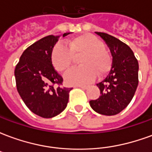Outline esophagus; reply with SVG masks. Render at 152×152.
<instances>
[{"label":"esophagus","instance_id":"34e87169","mask_svg":"<svg viewBox=\"0 0 152 152\" xmlns=\"http://www.w3.org/2000/svg\"><path fill=\"white\" fill-rule=\"evenodd\" d=\"M77 87H79V88H81V89H87L89 86H77Z\"/></svg>","mask_w":152,"mask_h":152}]
</instances>
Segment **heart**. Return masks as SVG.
<instances>
[{
    "instance_id": "1",
    "label": "heart",
    "mask_w": 152,
    "mask_h": 152,
    "mask_svg": "<svg viewBox=\"0 0 152 152\" xmlns=\"http://www.w3.org/2000/svg\"><path fill=\"white\" fill-rule=\"evenodd\" d=\"M104 45L99 38L89 33L80 35L67 42L57 44L51 53L54 68L59 72H65L72 66L73 55L82 56L80 63L82 66L67 72L64 79L68 85L81 86L91 82L97 75L107 72L111 66V57Z\"/></svg>"
}]
</instances>
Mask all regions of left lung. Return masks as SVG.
I'll list each match as a JSON object with an SVG mask.
<instances>
[{
  "mask_svg": "<svg viewBox=\"0 0 152 152\" xmlns=\"http://www.w3.org/2000/svg\"><path fill=\"white\" fill-rule=\"evenodd\" d=\"M96 34L108 45L112 63L107 76L97 84L101 95L89 104L99 114L114 115L123 111L134 97L138 85V63L126 44L104 32Z\"/></svg>",
  "mask_w": 152,
  "mask_h": 152,
  "instance_id": "obj_1",
  "label": "left lung"
}]
</instances>
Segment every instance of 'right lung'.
<instances>
[{"label": "right lung", "instance_id": "add662e5", "mask_svg": "<svg viewBox=\"0 0 152 152\" xmlns=\"http://www.w3.org/2000/svg\"><path fill=\"white\" fill-rule=\"evenodd\" d=\"M58 38L50 35L28 47L15 70L17 90L23 101L33 113L43 118H52L63 112L72 89L62 87L63 77L52 64L51 53ZM54 84L59 86L55 88Z\"/></svg>", "mask_w": 152, "mask_h": 152}]
</instances>
